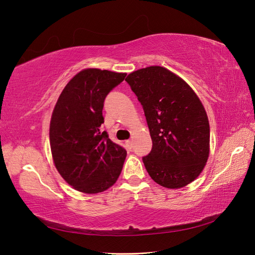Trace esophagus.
<instances>
[{
    "label": "esophagus",
    "mask_w": 255,
    "mask_h": 255,
    "mask_svg": "<svg viewBox=\"0 0 255 255\" xmlns=\"http://www.w3.org/2000/svg\"><path fill=\"white\" fill-rule=\"evenodd\" d=\"M126 145H127L128 149L130 150V149L133 148V141H132V140H127V141H126Z\"/></svg>",
    "instance_id": "34e87169"
}]
</instances>
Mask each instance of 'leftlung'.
Returning a JSON list of instances; mask_svg holds the SVG:
<instances>
[{
	"mask_svg": "<svg viewBox=\"0 0 255 255\" xmlns=\"http://www.w3.org/2000/svg\"><path fill=\"white\" fill-rule=\"evenodd\" d=\"M142 105L152 150L142 157L153 181L181 188L201 173L210 154V123L195 91L159 66L134 71L126 79Z\"/></svg>",
	"mask_w": 255,
	"mask_h": 255,
	"instance_id": "left-lung-1",
	"label": "left lung"
}]
</instances>
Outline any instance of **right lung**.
Returning <instances> with one entry per match:
<instances>
[{
	"mask_svg": "<svg viewBox=\"0 0 255 255\" xmlns=\"http://www.w3.org/2000/svg\"><path fill=\"white\" fill-rule=\"evenodd\" d=\"M127 73L85 69L70 80L54 107L50 144L64 180L86 194L110 188L119 177L127 151L101 130L106 96Z\"/></svg>",
	"mask_w": 255,
	"mask_h": 255,
	"instance_id": "right-lung-1",
	"label": "right lung"
}]
</instances>
